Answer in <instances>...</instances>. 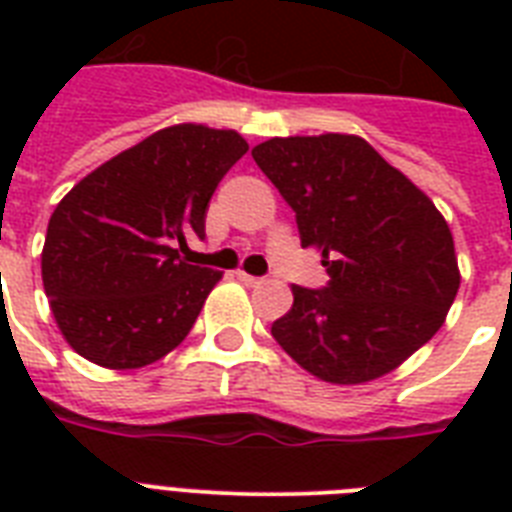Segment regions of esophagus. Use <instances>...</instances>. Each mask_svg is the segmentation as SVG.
I'll list each match as a JSON object with an SVG mask.
<instances>
[{
  "instance_id": "1",
  "label": "esophagus",
  "mask_w": 512,
  "mask_h": 512,
  "mask_svg": "<svg viewBox=\"0 0 512 512\" xmlns=\"http://www.w3.org/2000/svg\"><path fill=\"white\" fill-rule=\"evenodd\" d=\"M236 276H239L241 284H247V287H257V284H263V279H257V276H249V273H244V271H236Z\"/></svg>"
}]
</instances>
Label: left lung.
<instances>
[{"mask_svg": "<svg viewBox=\"0 0 512 512\" xmlns=\"http://www.w3.org/2000/svg\"><path fill=\"white\" fill-rule=\"evenodd\" d=\"M252 159L329 273L324 289L292 287L295 303L271 335L332 385L393 372L444 327L460 289L444 215L358 135L271 138Z\"/></svg>", "mask_w": 512, "mask_h": 512, "instance_id": "1", "label": "left lung"}]
</instances>
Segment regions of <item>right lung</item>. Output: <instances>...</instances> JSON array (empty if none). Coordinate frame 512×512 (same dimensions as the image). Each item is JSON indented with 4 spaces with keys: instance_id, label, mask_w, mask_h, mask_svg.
Wrapping results in <instances>:
<instances>
[{
    "instance_id": "right-lung-1",
    "label": "right lung",
    "mask_w": 512,
    "mask_h": 512,
    "mask_svg": "<svg viewBox=\"0 0 512 512\" xmlns=\"http://www.w3.org/2000/svg\"><path fill=\"white\" fill-rule=\"evenodd\" d=\"M233 130L175 124L148 135L60 199L42 249L60 335L87 361L140 369L177 348L223 273L191 265L185 236L223 175L247 154Z\"/></svg>"
}]
</instances>
